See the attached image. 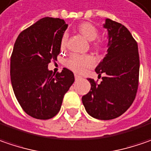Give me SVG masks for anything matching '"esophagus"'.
<instances>
[{
  "label": "esophagus",
  "instance_id": "obj_1",
  "mask_svg": "<svg viewBox=\"0 0 151 151\" xmlns=\"http://www.w3.org/2000/svg\"><path fill=\"white\" fill-rule=\"evenodd\" d=\"M75 79H76V81H79V80L81 79V77L78 75H75Z\"/></svg>",
  "mask_w": 151,
  "mask_h": 151
}]
</instances>
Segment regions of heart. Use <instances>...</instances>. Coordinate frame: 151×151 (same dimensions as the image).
I'll return each mask as SVG.
<instances>
[{
  "label": "heart",
  "mask_w": 151,
  "mask_h": 151,
  "mask_svg": "<svg viewBox=\"0 0 151 151\" xmlns=\"http://www.w3.org/2000/svg\"><path fill=\"white\" fill-rule=\"evenodd\" d=\"M78 30L81 34L90 42L94 41L99 35L98 29L93 24L88 23V22L81 23V24H79ZM65 44H66V37L64 36L60 42V47L62 49H64L65 47ZM102 46H103V42L100 41L94 43V47L97 48L101 47ZM93 64H94L93 58L91 56H87V55L73 54L66 60V66L76 73H81L87 68L93 66Z\"/></svg>",
  "instance_id": "b5f03b06"
}]
</instances>
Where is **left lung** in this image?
<instances>
[{"instance_id":"8db88e82","label":"left lung","mask_w":151,"mask_h":151,"mask_svg":"<svg viewBox=\"0 0 151 151\" xmlns=\"http://www.w3.org/2000/svg\"><path fill=\"white\" fill-rule=\"evenodd\" d=\"M108 32L107 54L96 67L102 81L88 78L91 90L81 99L87 113L99 120L122 116L135 99L139 86V56L138 44L122 24L105 19Z\"/></svg>"}]
</instances>
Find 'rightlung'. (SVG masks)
<instances>
[{
    "label": "right lung",
    "instance_id": "obj_1",
    "mask_svg": "<svg viewBox=\"0 0 151 151\" xmlns=\"http://www.w3.org/2000/svg\"><path fill=\"white\" fill-rule=\"evenodd\" d=\"M67 27L64 19L46 17L22 31L14 44L10 62L12 89L22 109L35 119L55 116L74 83L71 70L64 68L55 74L48 70L51 60H57L60 52Z\"/></svg>",
    "mask_w": 151,
    "mask_h": 151
}]
</instances>
